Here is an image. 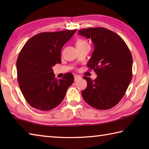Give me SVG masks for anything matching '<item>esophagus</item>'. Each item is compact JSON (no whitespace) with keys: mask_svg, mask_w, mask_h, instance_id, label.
Listing matches in <instances>:
<instances>
[{"mask_svg":"<svg viewBox=\"0 0 149 149\" xmlns=\"http://www.w3.org/2000/svg\"><path fill=\"white\" fill-rule=\"evenodd\" d=\"M81 79V76L79 75H74V80L75 81H77L78 79Z\"/></svg>","mask_w":149,"mask_h":149,"instance_id":"1","label":"esophagus"}]
</instances>
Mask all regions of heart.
<instances>
[{"label":"heart","instance_id":"1","mask_svg":"<svg viewBox=\"0 0 149 149\" xmlns=\"http://www.w3.org/2000/svg\"><path fill=\"white\" fill-rule=\"evenodd\" d=\"M76 47H89V45H88L87 42L85 40L79 39L76 41Z\"/></svg>","mask_w":149,"mask_h":149}]
</instances>
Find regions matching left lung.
<instances>
[{"instance_id": "obj_1", "label": "left lung", "mask_w": 149, "mask_h": 149, "mask_svg": "<svg viewBox=\"0 0 149 149\" xmlns=\"http://www.w3.org/2000/svg\"><path fill=\"white\" fill-rule=\"evenodd\" d=\"M89 39L94 50L87 65L97 77L84 76L87 87L81 92L85 101L99 110L115 107L125 95L132 77L133 59L129 48L116 33L103 27L79 30Z\"/></svg>"}]
</instances>
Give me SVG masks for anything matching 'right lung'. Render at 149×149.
I'll return each mask as SVG.
<instances>
[{"label":"right lung","instance_id":"right-lung-1","mask_svg":"<svg viewBox=\"0 0 149 149\" xmlns=\"http://www.w3.org/2000/svg\"><path fill=\"white\" fill-rule=\"evenodd\" d=\"M76 29L41 33L27 41L16 62L17 80L26 101L42 111L53 109L64 99L74 83L72 73L55 77L52 67L61 63V50Z\"/></svg>","mask_w":149,"mask_h":149}]
</instances>
